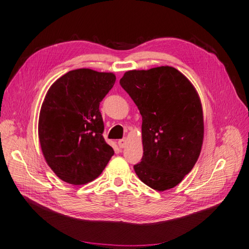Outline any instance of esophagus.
Listing matches in <instances>:
<instances>
[{
    "mask_svg": "<svg viewBox=\"0 0 249 249\" xmlns=\"http://www.w3.org/2000/svg\"><path fill=\"white\" fill-rule=\"evenodd\" d=\"M118 143H119V146H120L121 148H124L127 145V138L120 139V140H119Z\"/></svg>",
    "mask_w": 249,
    "mask_h": 249,
    "instance_id": "1",
    "label": "esophagus"
}]
</instances>
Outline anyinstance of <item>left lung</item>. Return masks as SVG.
Wrapping results in <instances>:
<instances>
[{
	"label": "left lung",
	"mask_w": 249,
	"mask_h": 249,
	"mask_svg": "<svg viewBox=\"0 0 249 249\" xmlns=\"http://www.w3.org/2000/svg\"><path fill=\"white\" fill-rule=\"evenodd\" d=\"M120 84L142 117L143 156L134 171L158 191L178 185L196 165L203 142V113L193 84L171 66L124 73Z\"/></svg>",
	"instance_id": "left-lung-1"
}]
</instances>
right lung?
I'll list each match as a JSON object with an SVG mask.
<instances>
[{
	"label": "right lung",
	"instance_id": "right-lung-1",
	"mask_svg": "<svg viewBox=\"0 0 249 249\" xmlns=\"http://www.w3.org/2000/svg\"><path fill=\"white\" fill-rule=\"evenodd\" d=\"M111 72L81 68L53 82L42 102L38 138L49 167L64 182L86 184L98 178L114 149L103 137L100 103L111 90Z\"/></svg>",
	"mask_w": 249,
	"mask_h": 249
}]
</instances>
